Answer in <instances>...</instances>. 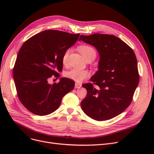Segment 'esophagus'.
Here are the masks:
<instances>
[{"instance_id": "obj_1", "label": "esophagus", "mask_w": 154, "mask_h": 154, "mask_svg": "<svg viewBox=\"0 0 154 154\" xmlns=\"http://www.w3.org/2000/svg\"><path fill=\"white\" fill-rule=\"evenodd\" d=\"M82 84H79V83H75V88H79L81 87Z\"/></svg>"}]
</instances>
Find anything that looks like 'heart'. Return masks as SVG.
Listing matches in <instances>:
<instances>
[{"label":"heart","mask_w":154,"mask_h":154,"mask_svg":"<svg viewBox=\"0 0 154 154\" xmlns=\"http://www.w3.org/2000/svg\"><path fill=\"white\" fill-rule=\"evenodd\" d=\"M79 51L82 54L85 59H89L91 60H94L97 56V52L94 48L87 45H82L79 47ZM70 48H68L65 51L62 55V61L63 64H66L69 55L70 53ZM90 75V72L87 70H82L79 69H72L70 70L67 71L66 73V76L71 79L74 80L77 82H82L85 79H86L88 76Z\"/></svg>","instance_id":"obj_1"}]
</instances>
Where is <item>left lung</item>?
Listing matches in <instances>:
<instances>
[{
  "label": "left lung",
  "mask_w": 154,
  "mask_h": 154,
  "mask_svg": "<svg viewBox=\"0 0 154 154\" xmlns=\"http://www.w3.org/2000/svg\"><path fill=\"white\" fill-rule=\"evenodd\" d=\"M94 46L100 55L99 70L82 85L87 93L81 102L85 114L103 121L123 112L133 99L139 82L137 61L132 48L109 34L80 35L79 41Z\"/></svg>",
  "instance_id": "8db88e82"
}]
</instances>
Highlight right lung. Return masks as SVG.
<instances>
[{
	"mask_svg": "<svg viewBox=\"0 0 154 154\" xmlns=\"http://www.w3.org/2000/svg\"><path fill=\"white\" fill-rule=\"evenodd\" d=\"M80 34L57 30H46L23 43L13 69L18 98L28 110L37 116H46L56 110L62 98L74 88L75 83L61 78L52 85V76L59 77L63 52L79 39Z\"/></svg>",
	"mask_w": 154,
	"mask_h": 154,
	"instance_id": "obj_1",
	"label": "right lung"
}]
</instances>
